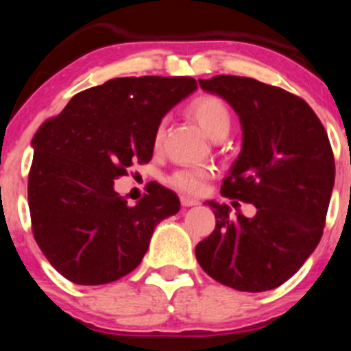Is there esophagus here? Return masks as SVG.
I'll use <instances>...</instances> for the list:
<instances>
[{
    "label": "esophagus",
    "instance_id": "esophagus-1",
    "mask_svg": "<svg viewBox=\"0 0 351 351\" xmlns=\"http://www.w3.org/2000/svg\"><path fill=\"white\" fill-rule=\"evenodd\" d=\"M180 200H182L183 207H193V205H198V200H195V198L192 197H182Z\"/></svg>",
    "mask_w": 351,
    "mask_h": 351
}]
</instances>
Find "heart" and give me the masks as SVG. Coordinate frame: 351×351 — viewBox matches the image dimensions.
Wrapping results in <instances>:
<instances>
[{
	"instance_id": "b5f03b06",
	"label": "heart",
	"mask_w": 351,
	"mask_h": 351,
	"mask_svg": "<svg viewBox=\"0 0 351 351\" xmlns=\"http://www.w3.org/2000/svg\"><path fill=\"white\" fill-rule=\"evenodd\" d=\"M189 112L210 139H215L219 134H228L229 129H231V112H229L224 100H221L219 97H214V95H202V97L195 98L190 104ZM161 137L162 127H158L154 137L156 146L161 143ZM207 178V169L183 168L169 176V185H173L175 189L186 193H200L204 190Z\"/></svg>"
}]
</instances>
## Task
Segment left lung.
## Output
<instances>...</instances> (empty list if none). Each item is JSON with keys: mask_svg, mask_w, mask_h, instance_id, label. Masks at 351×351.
I'll list each match as a JSON object with an SVG mask.
<instances>
[{"mask_svg": "<svg viewBox=\"0 0 351 351\" xmlns=\"http://www.w3.org/2000/svg\"><path fill=\"white\" fill-rule=\"evenodd\" d=\"M198 84L238 113L241 153L221 193L253 204L256 214L231 219L229 205L207 202L215 229L197 244V261L222 285L271 290L302 267L323 236L335 185L328 134L314 110L282 88L229 74Z\"/></svg>", "mask_w": 351, "mask_h": 351, "instance_id": "left-lung-1", "label": "left lung"}]
</instances>
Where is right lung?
<instances>
[{
    "label": "right lung",
    "mask_w": 351,
    "mask_h": 351,
    "mask_svg": "<svg viewBox=\"0 0 351 351\" xmlns=\"http://www.w3.org/2000/svg\"><path fill=\"white\" fill-rule=\"evenodd\" d=\"M197 90L189 76L115 77L74 95L32 139V229L49 263L77 285H104L143 261L154 228L180 210L156 186L136 205L113 190L134 162L153 158L162 117Z\"/></svg>",
    "instance_id": "1"
}]
</instances>
